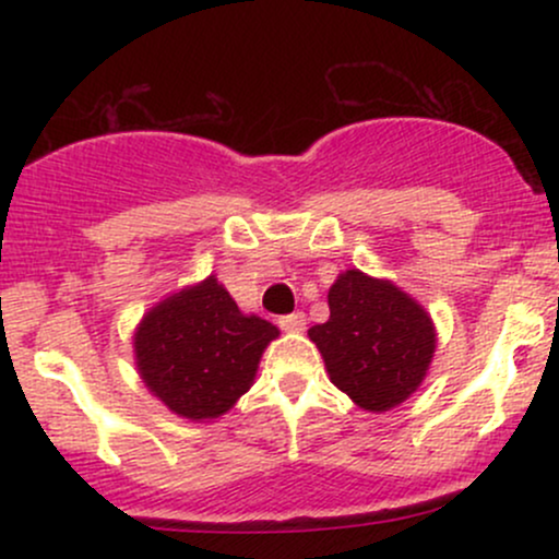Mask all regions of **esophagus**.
Listing matches in <instances>:
<instances>
[{
  "instance_id": "1",
  "label": "esophagus",
  "mask_w": 559,
  "mask_h": 559,
  "mask_svg": "<svg viewBox=\"0 0 559 559\" xmlns=\"http://www.w3.org/2000/svg\"><path fill=\"white\" fill-rule=\"evenodd\" d=\"M278 325L284 331H305V325H307V318H305V312H292V316H281L278 318Z\"/></svg>"
}]
</instances>
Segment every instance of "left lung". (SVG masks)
I'll return each instance as SVG.
<instances>
[{"instance_id": "obj_1", "label": "left lung", "mask_w": 559, "mask_h": 559, "mask_svg": "<svg viewBox=\"0 0 559 559\" xmlns=\"http://www.w3.org/2000/svg\"><path fill=\"white\" fill-rule=\"evenodd\" d=\"M331 316L310 329L331 381L370 413L396 407L420 386L436 349L431 318L389 281L338 275Z\"/></svg>"}]
</instances>
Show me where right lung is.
<instances>
[{
	"label": "right lung",
	"mask_w": 559,
	"mask_h": 559,
	"mask_svg": "<svg viewBox=\"0 0 559 559\" xmlns=\"http://www.w3.org/2000/svg\"><path fill=\"white\" fill-rule=\"evenodd\" d=\"M278 329L241 316L210 275L204 284L157 305L136 331V365L144 383L176 415L217 418L252 386L262 349Z\"/></svg>",
	"instance_id": "1"
}]
</instances>
